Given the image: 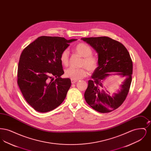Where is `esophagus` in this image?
I'll return each mask as SVG.
<instances>
[{"label":"esophagus","instance_id":"obj_1","mask_svg":"<svg viewBox=\"0 0 151 151\" xmlns=\"http://www.w3.org/2000/svg\"><path fill=\"white\" fill-rule=\"evenodd\" d=\"M77 81H78V80H73V79H71V83H72V84H74V83H76Z\"/></svg>","mask_w":151,"mask_h":151}]
</instances>
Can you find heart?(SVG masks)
Returning <instances> with one entry per match:
<instances>
[{"mask_svg":"<svg viewBox=\"0 0 151 151\" xmlns=\"http://www.w3.org/2000/svg\"><path fill=\"white\" fill-rule=\"evenodd\" d=\"M75 51L83 57L81 65L86 66L91 71H93L97 65V59L95 56L92 54V50L90 46L86 43L78 44L74 48ZM69 51L67 49L63 51L59 57V60L62 65H66L68 63ZM88 75V71L85 67L76 68L70 67L65 70V76L73 80L83 78Z\"/></svg>","mask_w":151,"mask_h":151,"instance_id":"obj_1","label":"heart"}]
</instances>
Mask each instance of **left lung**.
<instances>
[{
  "instance_id": "left-lung-1",
  "label": "left lung",
  "mask_w": 151,
  "mask_h": 151,
  "mask_svg": "<svg viewBox=\"0 0 151 151\" xmlns=\"http://www.w3.org/2000/svg\"><path fill=\"white\" fill-rule=\"evenodd\" d=\"M90 45L98 54V67L88 81L84 93L87 104L102 113H109L119 108L125 100L132 81V62L124 46L108 37L81 38ZM118 75L125 79L121 88L112 96L103 86L110 76Z\"/></svg>"
}]
</instances>
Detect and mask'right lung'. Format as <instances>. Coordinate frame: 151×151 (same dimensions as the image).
Segmentation results:
<instances>
[{
	"mask_svg": "<svg viewBox=\"0 0 151 151\" xmlns=\"http://www.w3.org/2000/svg\"><path fill=\"white\" fill-rule=\"evenodd\" d=\"M77 39L41 36L30 43L20 55L17 84L29 105L36 111L46 113L65 100L71 86L69 78H62L61 52ZM53 77L56 78L54 81Z\"/></svg>",
	"mask_w": 151,
	"mask_h": 151,
	"instance_id": "add662e5",
	"label": "right lung"
}]
</instances>
